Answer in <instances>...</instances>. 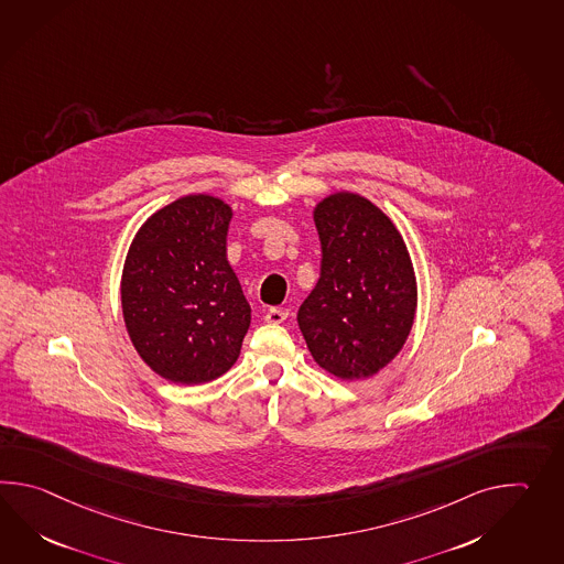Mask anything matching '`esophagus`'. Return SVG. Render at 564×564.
Masks as SVG:
<instances>
[{
    "label": "esophagus",
    "mask_w": 564,
    "mask_h": 564,
    "mask_svg": "<svg viewBox=\"0 0 564 564\" xmlns=\"http://www.w3.org/2000/svg\"><path fill=\"white\" fill-rule=\"evenodd\" d=\"M288 310H281V307H271L269 312L264 313V322L269 324H283L288 319Z\"/></svg>",
    "instance_id": "1"
}]
</instances>
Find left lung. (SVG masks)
Segmentation results:
<instances>
[{"instance_id": "8db88e82", "label": "left lung", "mask_w": 564, "mask_h": 564, "mask_svg": "<svg viewBox=\"0 0 564 564\" xmlns=\"http://www.w3.org/2000/svg\"><path fill=\"white\" fill-rule=\"evenodd\" d=\"M313 223L322 271L301 303V334L329 375L370 378L399 356L413 329L419 293L406 242L375 202L348 189L317 202Z\"/></svg>"}]
</instances>
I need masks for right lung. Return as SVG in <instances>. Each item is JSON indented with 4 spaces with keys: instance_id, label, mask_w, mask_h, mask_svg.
I'll use <instances>...</instances> for the list:
<instances>
[{
    "instance_id": "obj_1",
    "label": "right lung",
    "mask_w": 564,
    "mask_h": 564,
    "mask_svg": "<svg viewBox=\"0 0 564 564\" xmlns=\"http://www.w3.org/2000/svg\"><path fill=\"white\" fill-rule=\"evenodd\" d=\"M232 206L210 194L165 204L139 226L121 275L127 334L155 375L204 384L237 362L251 305L226 259Z\"/></svg>"
}]
</instances>
